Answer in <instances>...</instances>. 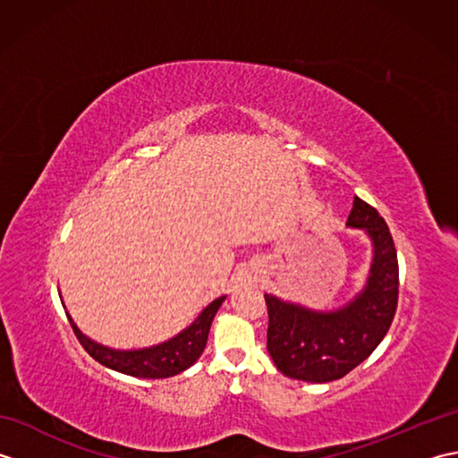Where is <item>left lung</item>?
<instances>
[{"mask_svg":"<svg viewBox=\"0 0 458 458\" xmlns=\"http://www.w3.org/2000/svg\"><path fill=\"white\" fill-rule=\"evenodd\" d=\"M346 226L372 244L364 285L336 309H313L266 293L267 352L287 377L327 384L346 376L382 343L395 315L400 269L386 220L354 197Z\"/></svg>","mask_w":458,"mask_h":458,"instance_id":"8db88e82","label":"left lung"}]
</instances>
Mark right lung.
Returning a JSON list of instances; mask_svg holds the SVG:
<instances>
[{"label":"right lung","instance_id":"obj_1","mask_svg":"<svg viewBox=\"0 0 458 458\" xmlns=\"http://www.w3.org/2000/svg\"><path fill=\"white\" fill-rule=\"evenodd\" d=\"M224 299H226V295L214 299L208 307L202 309V313L194 318L187 328H182L179 335L165 340V343L131 350H120L96 343V340L82 333L71 315L66 313V317L71 320V327L76 338L81 340L86 352H89L96 362H100L102 366L115 369V372H122L125 376L161 379L184 372V369L191 368L200 358V354L204 352V346H207L214 315H216V310L224 303Z\"/></svg>","mask_w":458,"mask_h":458}]
</instances>
